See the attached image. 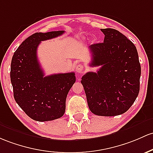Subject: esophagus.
Wrapping results in <instances>:
<instances>
[{"instance_id": "1", "label": "esophagus", "mask_w": 153, "mask_h": 153, "mask_svg": "<svg viewBox=\"0 0 153 153\" xmlns=\"http://www.w3.org/2000/svg\"><path fill=\"white\" fill-rule=\"evenodd\" d=\"M83 70V66L81 65H78V66L75 68V71H76V73H82Z\"/></svg>"}]
</instances>
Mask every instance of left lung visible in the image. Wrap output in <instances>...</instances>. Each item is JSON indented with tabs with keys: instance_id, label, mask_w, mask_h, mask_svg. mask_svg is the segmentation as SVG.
I'll return each mask as SVG.
<instances>
[{
	"instance_id": "8db88e82",
	"label": "left lung",
	"mask_w": 153,
	"mask_h": 153,
	"mask_svg": "<svg viewBox=\"0 0 153 153\" xmlns=\"http://www.w3.org/2000/svg\"><path fill=\"white\" fill-rule=\"evenodd\" d=\"M103 43L91 45V67L101 66L81 78L91 112L115 116L131 107L139 92L141 66L137 48L117 30L101 29Z\"/></svg>"
}]
</instances>
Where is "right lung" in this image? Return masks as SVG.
<instances>
[{
	"label": "right lung",
	"mask_w": 153,
	"mask_h": 153,
	"mask_svg": "<svg viewBox=\"0 0 153 153\" xmlns=\"http://www.w3.org/2000/svg\"><path fill=\"white\" fill-rule=\"evenodd\" d=\"M64 33L60 30L34 33L21 43L11 59L10 77L15 101L30 118L37 121L63 116L67 96L75 82L73 72L44 76L37 56L41 41Z\"/></svg>",
	"instance_id": "add662e5"
}]
</instances>
